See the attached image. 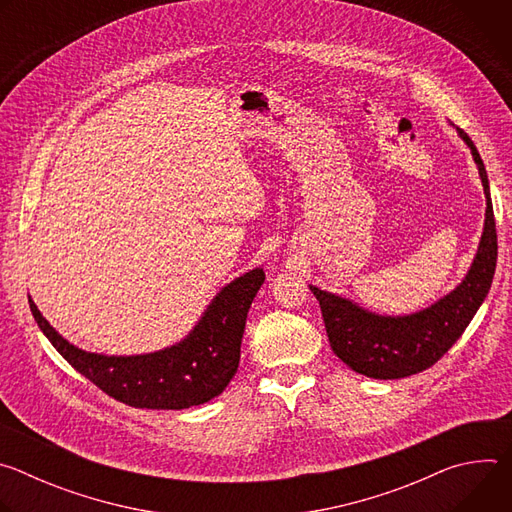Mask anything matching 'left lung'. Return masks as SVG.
<instances>
[{
  "label": "left lung",
  "instance_id": "left-lung-1",
  "mask_svg": "<svg viewBox=\"0 0 512 512\" xmlns=\"http://www.w3.org/2000/svg\"><path fill=\"white\" fill-rule=\"evenodd\" d=\"M456 131L476 162L486 196V214L472 265L450 294L413 314L383 316L348 298L310 285L320 302L334 354L358 375L387 381L429 369L454 346L488 296L498 249L490 186L474 141L460 127Z\"/></svg>",
  "mask_w": 512,
  "mask_h": 512
}]
</instances>
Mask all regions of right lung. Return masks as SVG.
Returning a JSON list of instances; mask_svg holds the SVG:
<instances>
[{"label":"right lung","mask_w":512,"mask_h":512,"mask_svg":"<svg viewBox=\"0 0 512 512\" xmlns=\"http://www.w3.org/2000/svg\"><path fill=\"white\" fill-rule=\"evenodd\" d=\"M265 281L255 267L227 283L180 342L145 354L87 352L62 338L30 302L38 328L81 375L109 397L139 409H188L221 395L239 369L249 308Z\"/></svg>","instance_id":"add662e5"}]
</instances>
